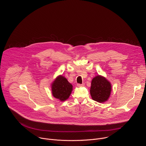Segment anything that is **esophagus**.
<instances>
[{
  "instance_id": "obj_1",
  "label": "esophagus",
  "mask_w": 146,
  "mask_h": 146,
  "mask_svg": "<svg viewBox=\"0 0 146 146\" xmlns=\"http://www.w3.org/2000/svg\"><path fill=\"white\" fill-rule=\"evenodd\" d=\"M77 86H78V87H84V84H77Z\"/></svg>"
}]
</instances>
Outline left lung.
Wrapping results in <instances>:
<instances>
[{"instance_id": "8db88e82", "label": "left lung", "mask_w": 146, "mask_h": 146, "mask_svg": "<svg viewBox=\"0 0 146 146\" xmlns=\"http://www.w3.org/2000/svg\"><path fill=\"white\" fill-rule=\"evenodd\" d=\"M112 90L110 82L105 77L98 75L91 81L90 94L92 99L99 103L108 100Z\"/></svg>"}]
</instances>
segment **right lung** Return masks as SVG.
<instances>
[{"label":"right lung","instance_id":"obj_1","mask_svg":"<svg viewBox=\"0 0 146 146\" xmlns=\"http://www.w3.org/2000/svg\"><path fill=\"white\" fill-rule=\"evenodd\" d=\"M52 96L63 102L67 100L73 90V86L62 75H59L51 83Z\"/></svg>","mask_w":146,"mask_h":146}]
</instances>
